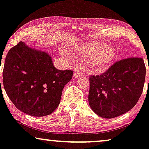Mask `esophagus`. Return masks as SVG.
Segmentation results:
<instances>
[{"mask_svg":"<svg viewBox=\"0 0 149 149\" xmlns=\"http://www.w3.org/2000/svg\"><path fill=\"white\" fill-rule=\"evenodd\" d=\"M82 74H83L82 71H81V70H75L74 72V77L75 78H76V77H81Z\"/></svg>","mask_w":149,"mask_h":149,"instance_id":"34e87169","label":"esophagus"}]
</instances>
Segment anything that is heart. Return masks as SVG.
Returning <instances> with one entry per match:
<instances>
[{
    "label": "heart",
    "mask_w": 149,
    "mask_h": 149,
    "mask_svg": "<svg viewBox=\"0 0 149 149\" xmlns=\"http://www.w3.org/2000/svg\"><path fill=\"white\" fill-rule=\"evenodd\" d=\"M79 50L81 56L90 58L88 66L96 72L106 71L113 64L117 56L116 50L105 43L82 45ZM68 56L71 58L70 56Z\"/></svg>",
    "instance_id": "b5f03b06"
}]
</instances>
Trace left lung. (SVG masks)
<instances>
[{
	"label": "left lung",
	"instance_id": "1",
	"mask_svg": "<svg viewBox=\"0 0 149 149\" xmlns=\"http://www.w3.org/2000/svg\"><path fill=\"white\" fill-rule=\"evenodd\" d=\"M146 67L141 58L121 60L106 72L91 76L88 103L101 118L111 119L134 108L141 96Z\"/></svg>",
	"mask_w": 149,
	"mask_h": 149
}]
</instances>
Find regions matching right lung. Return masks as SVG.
I'll return each mask as SVG.
<instances>
[{
  "label": "right lung",
  "instance_id": "1",
  "mask_svg": "<svg viewBox=\"0 0 149 149\" xmlns=\"http://www.w3.org/2000/svg\"><path fill=\"white\" fill-rule=\"evenodd\" d=\"M72 75V70L56 69L46 52L20 41L6 56L3 81L17 109L31 116L43 117L56 109L63 88Z\"/></svg>",
  "mask_w": 149,
  "mask_h": 149
}]
</instances>
